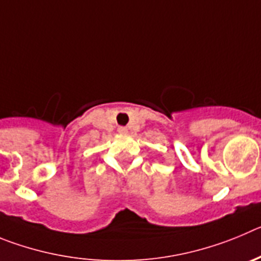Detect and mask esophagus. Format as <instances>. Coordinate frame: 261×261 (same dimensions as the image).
<instances>
[{"mask_svg":"<svg viewBox=\"0 0 261 261\" xmlns=\"http://www.w3.org/2000/svg\"><path fill=\"white\" fill-rule=\"evenodd\" d=\"M118 133L119 134H126V133H127V128H126V127H119L118 128Z\"/></svg>","mask_w":261,"mask_h":261,"instance_id":"34e87169","label":"esophagus"}]
</instances>
